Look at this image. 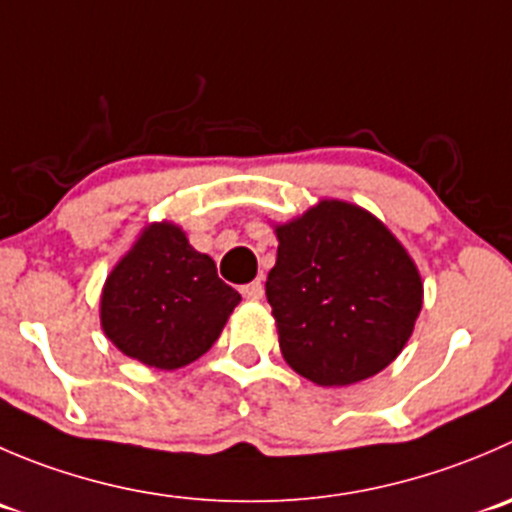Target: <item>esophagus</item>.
<instances>
[{"instance_id":"34e87169","label":"esophagus","mask_w":512,"mask_h":512,"mask_svg":"<svg viewBox=\"0 0 512 512\" xmlns=\"http://www.w3.org/2000/svg\"><path fill=\"white\" fill-rule=\"evenodd\" d=\"M240 292L245 300H262V295H265V287H262L260 280H255V282H247V285H242Z\"/></svg>"}]
</instances>
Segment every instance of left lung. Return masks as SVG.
Here are the masks:
<instances>
[{
    "label": "left lung",
    "instance_id": "left-lung-1",
    "mask_svg": "<svg viewBox=\"0 0 512 512\" xmlns=\"http://www.w3.org/2000/svg\"><path fill=\"white\" fill-rule=\"evenodd\" d=\"M275 232L280 247L265 292L287 365L322 388L385 370L423 307L405 247L370 212L337 200Z\"/></svg>",
    "mask_w": 512,
    "mask_h": 512
}]
</instances>
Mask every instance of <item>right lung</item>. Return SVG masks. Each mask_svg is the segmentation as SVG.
<instances>
[{"label": "right lung", "instance_id": "right-lung-1", "mask_svg": "<svg viewBox=\"0 0 512 512\" xmlns=\"http://www.w3.org/2000/svg\"><path fill=\"white\" fill-rule=\"evenodd\" d=\"M240 292L217 277L175 225H152L119 260L102 290L104 335L150 367L177 370L220 337Z\"/></svg>", "mask_w": 512, "mask_h": 512}]
</instances>
